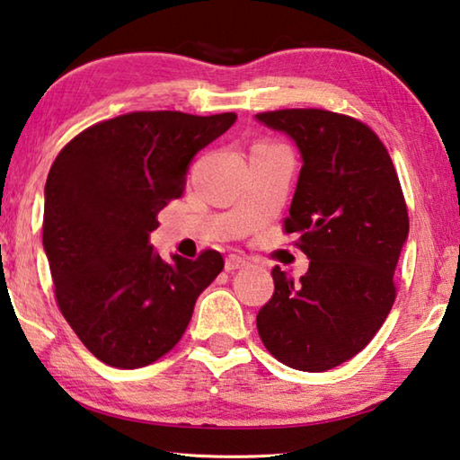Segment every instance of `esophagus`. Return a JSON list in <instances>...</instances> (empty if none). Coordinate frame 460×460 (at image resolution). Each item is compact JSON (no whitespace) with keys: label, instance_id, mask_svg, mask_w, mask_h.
I'll return each mask as SVG.
<instances>
[{"label":"esophagus","instance_id":"obj_1","mask_svg":"<svg viewBox=\"0 0 460 460\" xmlns=\"http://www.w3.org/2000/svg\"><path fill=\"white\" fill-rule=\"evenodd\" d=\"M245 265H247V261H245L243 257H239V255H229L227 259H225V270H227V271L243 270Z\"/></svg>","mask_w":460,"mask_h":460}]
</instances>
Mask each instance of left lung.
Instances as JSON below:
<instances>
[{"mask_svg": "<svg viewBox=\"0 0 460 460\" xmlns=\"http://www.w3.org/2000/svg\"><path fill=\"white\" fill-rule=\"evenodd\" d=\"M255 119L302 156L286 231L310 259L297 286L271 271L275 291L257 332L289 368H336L366 348L394 304L392 278L408 239L398 174L380 138L349 116L294 108Z\"/></svg>", "mask_w": 460, "mask_h": 460, "instance_id": "left-lung-1", "label": "left lung"}]
</instances>
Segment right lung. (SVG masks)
<instances>
[{"instance_id": "1", "label": "right lung", "mask_w": 460, "mask_h": 460, "mask_svg": "<svg viewBox=\"0 0 460 460\" xmlns=\"http://www.w3.org/2000/svg\"><path fill=\"white\" fill-rule=\"evenodd\" d=\"M233 112H132L94 124L56 156L44 189V252L56 299L98 360L143 368L182 338L223 257L156 253V215L185 189L190 161Z\"/></svg>"}]
</instances>
